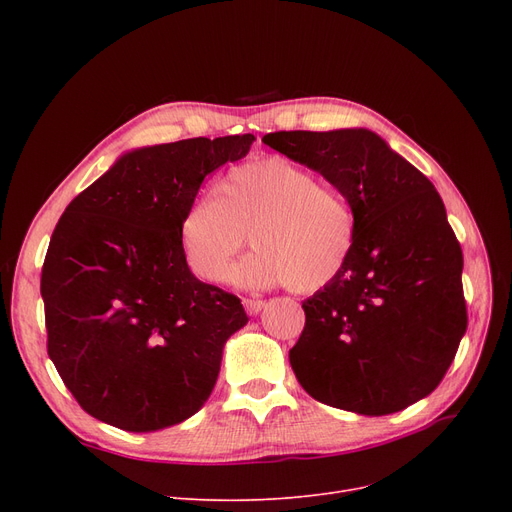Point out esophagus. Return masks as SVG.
Segmentation results:
<instances>
[{"label": "esophagus", "mask_w": 512, "mask_h": 512, "mask_svg": "<svg viewBox=\"0 0 512 512\" xmlns=\"http://www.w3.org/2000/svg\"><path fill=\"white\" fill-rule=\"evenodd\" d=\"M242 303H245V309H247L251 315H257V313H261V311L267 307V303H265V301H259V299H245Z\"/></svg>", "instance_id": "34e87169"}]
</instances>
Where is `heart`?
I'll return each mask as SVG.
<instances>
[{
  "label": "heart",
  "instance_id": "heart-1",
  "mask_svg": "<svg viewBox=\"0 0 512 512\" xmlns=\"http://www.w3.org/2000/svg\"><path fill=\"white\" fill-rule=\"evenodd\" d=\"M180 245L191 270L222 282L249 234L255 251L232 280L245 288L286 286L313 294L334 284L357 247V213L330 182L282 155L234 166L218 199H197L180 220Z\"/></svg>",
  "mask_w": 512,
  "mask_h": 512
}]
</instances>
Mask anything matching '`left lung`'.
I'll list each match as a JSON object with an SVG mask.
<instances>
[{"label": "left lung", "instance_id": "8db88e82", "mask_svg": "<svg viewBox=\"0 0 512 512\" xmlns=\"http://www.w3.org/2000/svg\"><path fill=\"white\" fill-rule=\"evenodd\" d=\"M261 141L319 172L357 213L351 263L303 301L305 328L288 353L299 384L357 415L411 407L442 382L467 330L463 253L436 186L367 128Z\"/></svg>", "mask_w": 512, "mask_h": 512}]
</instances>
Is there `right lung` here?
I'll list each match as a JSON object with an SVG mask.
<instances>
[{"instance_id": "right-lung-1", "label": "right lung", "mask_w": 512, "mask_h": 512, "mask_svg": "<svg viewBox=\"0 0 512 512\" xmlns=\"http://www.w3.org/2000/svg\"><path fill=\"white\" fill-rule=\"evenodd\" d=\"M253 141L126 151L66 207L41 274L47 353L95 419L145 434L207 402L224 346L249 317L234 294L195 278L178 230L205 176Z\"/></svg>"}]
</instances>
